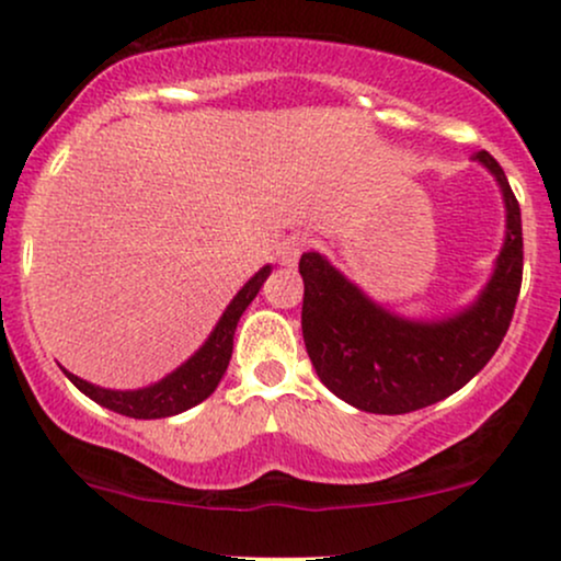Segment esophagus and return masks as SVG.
I'll list each match as a JSON object with an SVG mask.
<instances>
[{"mask_svg":"<svg viewBox=\"0 0 561 561\" xmlns=\"http://www.w3.org/2000/svg\"><path fill=\"white\" fill-rule=\"evenodd\" d=\"M306 244H308L306 237H289V240L282 242V248H279L282 266H295V263L300 261V255H302V250H306Z\"/></svg>","mask_w":561,"mask_h":561,"instance_id":"obj_1","label":"esophagus"}]
</instances>
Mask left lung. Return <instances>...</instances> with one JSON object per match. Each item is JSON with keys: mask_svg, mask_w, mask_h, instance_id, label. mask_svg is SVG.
Listing matches in <instances>:
<instances>
[{"mask_svg": "<svg viewBox=\"0 0 561 561\" xmlns=\"http://www.w3.org/2000/svg\"><path fill=\"white\" fill-rule=\"evenodd\" d=\"M506 205V240L478 300L440 321L390 313L324 255L302 253V340L321 382L369 414H409L461 390L493 358L523 285V218L506 173L485 150Z\"/></svg>", "mask_w": 561, "mask_h": 561, "instance_id": "left-lung-1", "label": "left lung"}]
</instances>
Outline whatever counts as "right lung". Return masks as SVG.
Here are the masks:
<instances>
[{
  "mask_svg": "<svg viewBox=\"0 0 561 561\" xmlns=\"http://www.w3.org/2000/svg\"><path fill=\"white\" fill-rule=\"evenodd\" d=\"M268 274H272V266H263L261 272L234 295V300L229 302L224 317L218 319L216 330L210 332V337L205 340V345L199 347L195 356L186 358L176 371H171L169 377L150 385V388L105 390L87 382V379L70 375V371H66V377L83 392V396L92 398L94 403L105 405V409L115 411V414L131 416V420H163V416L182 414V411L192 409V405L203 403L205 398L218 388V382H221L224 371H227L229 366L231 347H234L237 321H240L244 308H248L255 295H259V289L263 287Z\"/></svg>",
  "mask_w": 561,
  "mask_h": 561,
  "instance_id": "add662e5",
  "label": "right lung"
}]
</instances>
